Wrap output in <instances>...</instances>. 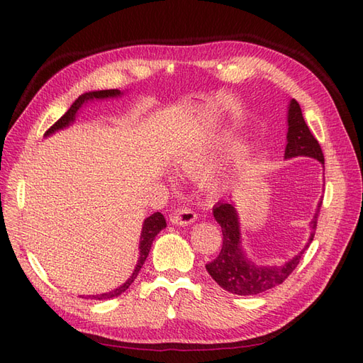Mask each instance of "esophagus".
<instances>
[{"mask_svg": "<svg viewBox=\"0 0 363 363\" xmlns=\"http://www.w3.org/2000/svg\"><path fill=\"white\" fill-rule=\"evenodd\" d=\"M195 220H196V213L194 212V209H189V207H179V209H176L172 215V223L181 226L191 225Z\"/></svg>", "mask_w": 363, "mask_h": 363, "instance_id": "esophagus-1", "label": "esophagus"}]
</instances>
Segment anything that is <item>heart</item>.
I'll return each instance as SVG.
<instances>
[{"label": "heart", "mask_w": 363, "mask_h": 363, "mask_svg": "<svg viewBox=\"0 0 363 363\" xmlns=\"http://www.w3.org/2000/svg\"><path fill=\"white\" fill-rule=\"evenodd\" d=\"M204 154H206V148L203 145L194 146V148H190L186 154H184V157L181 160V167L184 169H187V172H196V169L203 164ZM235 156H240V150L235 152ZM211 184L213 187H217L220 184V177L215 174L211 176Z\"/></svg>", "instance_id": "b5f03b06"}]
</instances>
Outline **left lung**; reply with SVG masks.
Here are the masks:
<instances>
[{
    "mask_svg": "<svg viewBox=\"0 0 363 363\" xmlns=\"http://www.w3.org/2000/svg\"><path fill=\"white\" fill-rule=\"evenodd\" d=\"M307 156L320 160L325 164L321 146L317 138L311 133L309 126L306 125L303 112L296 99H291L289 107V133L287 146H285V159ZM321 209V201L318 203L317 213L311 223L312 234L309 243L301 251L298 256L289 260L287 264L279 267H257L245 257L240 248V226H238V217L234 204L221 201L213 206V217L218 221L223 230V246L217 259L206 265L207 273L217 282L221 289L228 290L234 295H259V293L276 287L282 284L293 273L303 257L304 251L309 248L313 240L315 229Z\"/></svg>",
    "mask_w": 363,
    "mask_h": 363,
    "instance_id": "1",
    "label": "left lung"
}]
</instances>
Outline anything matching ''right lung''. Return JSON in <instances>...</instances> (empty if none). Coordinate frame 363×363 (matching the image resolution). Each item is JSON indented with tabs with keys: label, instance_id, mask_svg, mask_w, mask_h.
Segmentation results:
<instances>
[{
	"label": "right lung",
	"instance_id": "add662e5",
	"mask_svg": "<svg viewBox=\"0 0 363 363\" xmlns=\"http://www.w3.org/2000/svg\"><path fill=\"white\" fill-rule=\"evenodd\" d=\"M117 95H120V90H117V89H111V90H99V91H89V94H84V95H81V96H79L78 99H76V101L72 104L70 109H68V111L62 115V117H60L56 123H54V125H52L48 130H46L45 135L52 134L54 130L62 129V128H65V126L70 125V123L74 120V115H76V112H78V109H79V107H81L84 103L90 101V99H96V98L103 99V98L117 96ZM165 226H167L165 218H164V215H162L160 212H156V213L150 215V217L145 220V223H143V228H142V237H140V259H138V264H137V267H135V269H134L133 276H130L129 279H128L125 284L121 285V287L115 289L113 291H109V293H101V295H91V296H89V298L103 301V299H111V298H115V296L121 295L123 291H126V290L129 289V285L134 282V279L137 277L138 272H140V268L143 267L146 257H148L150 250H151V245H152V240H154V238H156V235H157V234L160 233V230L164 229Z\"/></svg>",
	"mask_w": 363,
	"mask_h": 363
}]
</instances>
